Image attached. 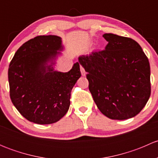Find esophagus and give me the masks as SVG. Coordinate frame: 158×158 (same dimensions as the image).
<instances>
[{
    "label": "esophagus",
    "mask_w": 158,
    "mask_h": 158,
    "mask_svg": "<svg viewBox=\"0 0 158 158\" xmlns=\"http://www.w3.org/2000/svg\"><path fill=\"white\" fill-rule=\"evenodd\" d=\"M80 70H81V73H82V75L83 76H85V69H84V68L82 67V66H81L80 67Z\"/></svg>",
    "instance_id": "1"
}]
</instances>
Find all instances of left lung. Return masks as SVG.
Segmentation results:
<instances>
[{"instance_id":"1","label":"left lung","mask_w":158,"mask_h":158,"mask_svg":"<svg viewBox=\"0 0 158 158\" xmlns=\"http://www.w3.org/2000/svg\"><path fill=\"white\" fill-rule=\"evenodd\" d=\"M106 49L79 57L88 73L89 89L99 111L106 117L125 120L135 117L151 95L148 57L135 40L105 33Z\"/></svg>"}]
</instances>
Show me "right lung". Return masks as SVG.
Segmentation results:
<instances>
[{
    "label": "right lung",
    "instance_id": "obj_1",
    "mask_svg": "<svg viewBox=\"0 0 158 158\" xmlns=\"http://www.w3.org/2000/svg\"><path fill=\"white\" fill-rule=\"evenodd\" d=\"M61 37L38 36L17 49L8 69L12 103L26 119L39 125L55 123L69 110L72 89L80 78L79 63L68 73L55 71L63 50Z\"/></svg>",
    "mask_w": 158,
    "mask_h": 158
}]
</instances>
